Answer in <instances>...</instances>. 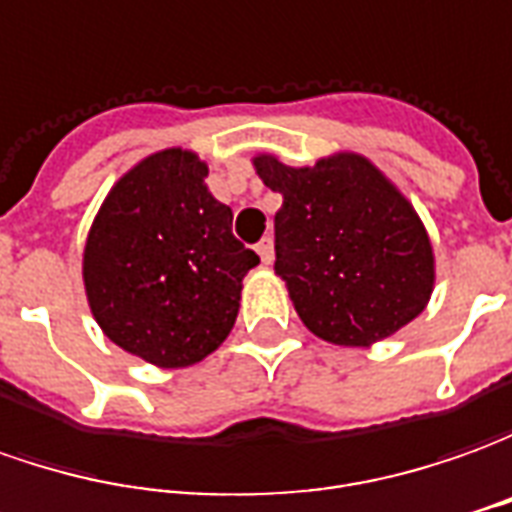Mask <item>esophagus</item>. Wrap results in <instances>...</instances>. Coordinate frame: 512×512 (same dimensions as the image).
I'll return each mask as SVG.
<instances>
[{
    "label": "esophagus",
    "mask_w": 512,
    "mask_h": 512,
    "mask_svg": "<svg viewBox=\"0 0 512 512\" xmlns=\"http://www.w3.org/2000/svg\"><path fill=\"white\" fill-rule=\"evenodd\" d=\"M255 249H257V255H260V260L269 266L271 260H274V241H271V238H263V241L257 243Z\"/></svg>",
    "instance_id": "34e87169"
}]
</instances>
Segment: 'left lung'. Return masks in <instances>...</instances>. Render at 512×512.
Here are the masks:
<instances>
[{
	"instance_id": "8db88e82",
	"label": "left lung",
	"mask_w": 512,
	"mask_h": 512,
	"mask_svg": "<svg viewBox=\"0 0 512 512\" xmlns=\"http://www.w3.org/2000/svg\"><path fill=\"white\" fill-rule=\"evenodd\" d=\"M274 215V271L305 328L344 347H367L412 322L431 297L434 257L409 201L364 156L314 168L257 156Z\"/></svg>"
}]
</instances>
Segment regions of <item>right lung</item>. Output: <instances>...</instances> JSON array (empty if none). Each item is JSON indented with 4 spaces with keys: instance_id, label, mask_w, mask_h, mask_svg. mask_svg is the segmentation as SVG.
Returning <instances> with one entry per match:
<instances>
[{
    "instance_id": "right-lung-1",
    "label": "right lung",
    "mask_w": 512,
    "mask_h": 512,
    "mask_svg": "<svg viewBox=\"0 0 512 512\" xmlns=\"http://www.w3.org/2000/svg\"><path fill=\"white\" fill-rule=\"evenodd\" d=\"M207 165L170 148L142 159L97 212L83 283L111 342L159 367H187L229 336L241 280L260 257L232 235Z\"/></svg>"
}]
</instances>
